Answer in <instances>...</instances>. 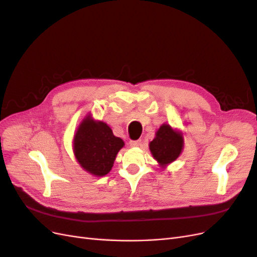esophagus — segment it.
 Masks as SVG:
<instances>
[{
    "label": "esophagus",
    "instance_id": "esophagus-1",
    "mask_svg": "<svg viewBox=\"0 0 257 257\" xmlns=\"http://www.w3.org/2000/svg\"><path fill=\"white\" fill-rule=\"evenodd\" d=\"M142 145V141H131L130 142V146L131 147H138Z\"/></svg>",
    "mask_w": 257,
    "mask_h": 257
}]
</instances>
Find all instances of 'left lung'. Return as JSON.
Returning a JSON list of instances; mask_svg holds the SVG:
<instances>
[{
    "label": "left lung",
    "mask_w": 257,
    "mask_h": 257,
    "mask_svg": "<svg viewBox=\"0 0 257 257\" xmlns=\"http://www.w3.org/2000/svg\"><path fill=\"white\" fill-rule=\"evenodd\" d=\"M183 148V137L167 124H163L157 132V136L150 143L153 158L161 165H167L180 155Z\"/></svg>",
    "instance_id": "obj_1"
}]
</instances>
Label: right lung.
Here are the masks:
<instances>
[{
    "mask_svg": "<svg viewBox=\"0 0 257 257\" xmlns=\"http://www.w3.org/2000/svg\"><path fill=\"white\" fill-rule=\"evenodd\" d=\"M124 146L103 122L85 118L74 137V152L83 169L95 176H105L113 166L116 153Z\"/></svg>",
    "mask_w": 257,
    "mask_h": 257,
    "instance_id": "obj_1",
    "label": "right lung"
}]
</instances>
